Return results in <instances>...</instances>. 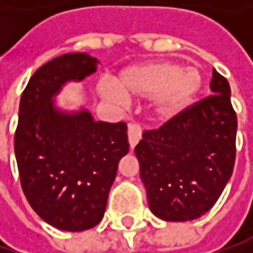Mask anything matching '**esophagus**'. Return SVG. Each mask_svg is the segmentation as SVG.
I'll list each match as a JSON object with an SVG mask.
<instances>
[{
    "mask_svg": "<svg viewBox=\"0 0 253 253\" xmlns=\"http://www.w3.org/2000/svg\"><path fill=\"white\" fill-rule=\"evenodd\" d=\"M141 138H142L141 126H139V125H136V124H131V125L128 126V141H129V145H131L132 149L138 145V142L141 141Z\"/></svg>",
    "mask_w": 253,
    "mask_h": 253,
    "instance_id": "34e87169",
    "label": "esophagus"
}]
</instances>
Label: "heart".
<instances>
[{"instance_id":"heart-1","label":"heart","mask_w":253,"mask_h":253,"mask_svg":"<svg viewBox=\"0 0 253 253\" xmlns=\"http://www.w3.org/2000/svg\"><path fill=\"white\" fill-rule=\"evenodd\" d=\"M201 87V76L194 67H181L169 60H158L124 69L115 84L104 80L98 91L104 98L121 102L125 97L151 98L152 117L165 121L179 114Z\"/></svg>"}]
</instances>
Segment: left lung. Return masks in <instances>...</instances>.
I'll use <instances>...</instances> for the list:
<instances>
[{"mask_svg": "<svg viewBox=\"0 0 253 253\" xmlns=\"http://www.w3.org/2000/svg\"><path fill=\"white\" fill-rule=\"evenodd\" d=\"M210 88L212 95L143 132L135 148L149 209L165 221L206 214L232 174L238 122L231 88L217 70Z\"/></svg>", "mask_w": 253, "mask_h": 253, "instance_id": "left-lung-1", "label": "left lung"}]
</instances>
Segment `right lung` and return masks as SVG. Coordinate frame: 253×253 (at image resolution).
<instances>
[{
  "label": "right lung",
  "instance_id": "obj_1",
  "mask_svg": "<svg viewBox=\"0 0 253 253\" xmlns=\"http://www.w3.org/2000/svg\"><path fill=\"white\" fill-rule=\"evenodd\" d=\"M87 53H66L39 67L19 102L15 156L34 211L63 231L80 232L104 217L118 163L129 151L126 124L94 121L90 111H64L54 98L69 82L97 72Z\"/></svg>",
  "mask_w": 253,
  "mask_h": 253
}]
</instances>
